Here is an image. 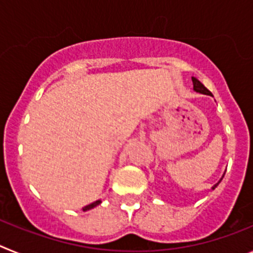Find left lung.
<instances>
[{
	"instance_id": "left-lung-1",
	"label": "left lung",
	"mask_w": 253,
	"mask_h": 253,
	"mask_svg": "<svg viewBox=\"0 0 253 253\" xmlns=\"http://www.w3.org/2000/svg\"><path fill=\"white\" fill-rule=\"evenodd\" d=\"M191 80H193V84H194V90H195V91H196V92H199V93H204V95H209V96H213V95H211V92H210V91H209V90H208L207 87H205V86H204V84H202V82L199 81L198 78L193 77V78H191ZM220 181H222V178H220ZM220 181H219V182H220ZM219 182H218V184H219ZM218 184H215V185H214V186H213V187H211V189H213V190H214V189H215V187H216V186H218Z\"/></svg>"
}]
</instances>
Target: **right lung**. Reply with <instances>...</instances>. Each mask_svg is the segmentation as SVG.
Masks as SVG:
<instances>
[{
    "label": "right lung",
    "mask_w": 253,
    "mask_h": 253,
    "mask_svg": "<svg viewBox=\"0 0 253 253\" xmlns=\"http://www.w3.org/2000/svg\"><path fill=\"white\" fill-rule=\"evenodd\" d=\"M100 203H101V200H96V202H93L92 204H88V205H86V207L84 208V211H86V210H90V209H92V208L97 207V205H99Z\"/></svg>",
    "instance_id": "add662e5"
}]
</instances>
